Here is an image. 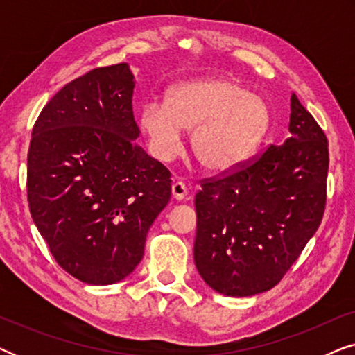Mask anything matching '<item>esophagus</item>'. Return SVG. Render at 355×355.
<instances>
[{
    "label": "esophagus",
    "instance_id": "34e87169",
    "mask_svg": "<svg viewBox=\"0 0 355 355\" xmlns=\"http://www.w3.org/2000/svg\"><path fill=\"white\" fill-rule=\"evenodd\" d=\"M171 193H173V197L176 198V200H184V198H186V196H187L186 184L181 182V181L174 182L171 186Z\"/></svg>",
    "mask_w": 355,
    "mask_h": 355
}]
</instances>
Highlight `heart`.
Segmentation results:
<instances>
[{"mask_svg": "<svg viewBox=\"0 0 355 355\" xmlns=\"http://www.w3.org/2000/svg\"><path fill=\"white\" fill-rule=\"evenodd\" d=\"M270 108L259 95L220 77L171 87L166 101L140 106L139 128L155 157L168 162L182 147V130H192V152L208 171L225 173L254 157L270 129Z\"/></svg>", "mask_w": 355, "mask_h": 355, "instance_id": "1", "label": "heart"}]
</instances>
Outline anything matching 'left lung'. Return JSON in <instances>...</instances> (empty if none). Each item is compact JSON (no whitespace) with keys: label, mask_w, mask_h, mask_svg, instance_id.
Returning <instances> with one entry per match:
<instances>
[{"label":"left lung","mask_w":355,"mask_h":355,"mask_svg":"<svg viewBox=\"0 0 355 355\" xmlns=\"http://www.w3.org/2000/svg\"><path fill=\"white\" fill-rule=\"evenodd\" d=\"M291 137L223 178L205 179L196 196L193 260L216 293H265L318 230L327 203L328 140L291 95Z\"/></svg>","instance_id":"obj_1"}]
</instances>
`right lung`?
Returning <instances> with one entry per match:
<instances>
[{"label":"right lung","mask_w":355,"mask_h":355,"mask_svg":"<svg viewBox=\"0 0 355 355\" xmlns=\"http://www.w3.org/2000/svg\"><path fill=\"white\" fill-rule=\"evenodd\" d=\"M134 74L96 67L45 105L27 155L32 220L58 265L87 284L132 273L171 197V173L135 144Z\"/></svg>","instance_id":"add662e5"}]
</instances>
